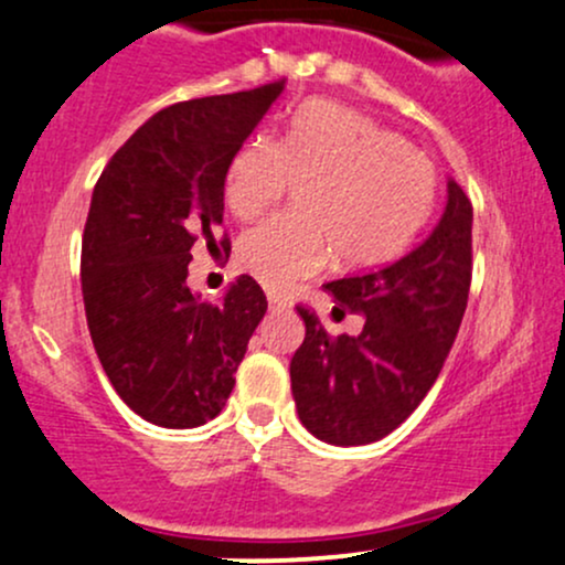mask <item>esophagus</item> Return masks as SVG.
Returning <instances> with one entry per match:
<instances>
[{
    "instance_id": "34e87169",
    "label": "esophagus",
    "mask_w": 565,
    "mask_h": 565,
    "mask_svg": "<svg viewBox=\"0 0 565 565\" xmlns=\"http://www.w3.org/2000/svg\"><path fill=\"white\" fill-rule=\"evenodd\" d=\"M268 306H270V311H287L289 300H287V297L276 295V292H268Z\"/></svg>"
}]
</instances>
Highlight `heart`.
Segmentation results:
<instances>
[{"instance_id": "1", "label": "heart", "mask_w": 565, "mask_h": 565, "mask_svg": "<svg viewBox=\"0 0 565 565\" xmlns=\"http://www.w3.org/2000/svg\"><path fill=\"white\" fill-rule=\"evenodd\" d=\"M295 184L297 214L273 216L238 238V263L259 284L287 289L338 252L353 268L386 263L411 244L437 195L424 152L362 111L313 102L281 141L257 134L233 154L225 203L254 220Z\"/></svg>"}]
</instances>
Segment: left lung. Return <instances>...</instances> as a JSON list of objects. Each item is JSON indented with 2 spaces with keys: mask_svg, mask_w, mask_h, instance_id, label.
I'll return each mask as SVG.
<instances>
[{
  "mask_svg": "<svg viewBox=\"0 0 565 565\" xmlns=\"http://www.w3.org/2000/svg\"><path fill=\"white\" fill-rule=\"evenodd\" d=\"M472 203L448 179L445 212L424 244L386 268L324 284L332 316L362 313L359 334H327L297 308L306 340L289 375L302 426L321 443L370 445L392 434L437 381L469 300Z\"/></svg>",
  "mask_w": 565,
  "mask_h": 565,
  "instance_id": "obj_1",
  "label": "left lung"
}]
</instances>
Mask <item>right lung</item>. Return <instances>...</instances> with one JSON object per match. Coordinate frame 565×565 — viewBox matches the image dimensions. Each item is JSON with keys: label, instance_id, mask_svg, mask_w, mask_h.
<instances>
[{"label": "right lung", "instance_id": "1", "mask_svg": "<svg viewBox=\"0 0 565 565\" xmlns=\"http://www.w3.org/2000/svg\"><path fill=\"white\" fill-rule=\"evenodd\" d=\"M284 83L173 104L152 115L93 190L83 300L93 349L120 399L163 429L216 418L268 300L238 276L220 302L188 287L192 246L216 241L233 154Z\"/></svg>", "mask_w": 565, "mask_h": 565}]
</instances>
